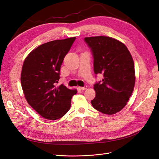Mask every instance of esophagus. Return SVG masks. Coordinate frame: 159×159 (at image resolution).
Here are the masks:
<instances>
[{
  "mask_svg": "<svg viewBox=\"0 0 159 159\" xmlns=\"http://www.w3.org/2000/svg\"><path fill=\"white\" fill-rule=\"evenodd\" d=\"M88 88V86L87 85H84V87H78V89L80 90H85Z\"/></svg>",
  "mask_w": 159,
  "mask_h": 159,
  "instance_id": "obj_1",
  "label": "esophagus"
}]
</instances>
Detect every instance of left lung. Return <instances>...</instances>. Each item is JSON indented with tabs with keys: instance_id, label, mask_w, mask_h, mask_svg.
I'll return each instance as SVG.
<instances>
[{
	"instance_id": "8db88e82",
	"label": "left lung",
	"mask_w": 159,
	"mask_h": 159,
	"mask_svg": "<svg viewBox=\"0 0 159 159\" xmlns=\"http://www.w3.org/2000/svg\"><path fill=\"white\" fill-rule=\"evenodd\" d=\"M93 57L95 74L103 75L94 84L95 97L91 105L101 113L113 115L125 106L135 82L133 57L126 46L113 38H84Z\"/></svg>"
}]
</instances>
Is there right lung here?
<instances>
[{
    "instance_id": "add662e5",
    "label": "right lung",
    "mask_w": 159,
    "mask_h": 159,
    "mask_svg": "<svg viewBox=\"0 0 159 159\" xmlns=\"http://www.w3.org/2000/svg\"><path fill=\"white\" fill-rule=\"evenodd\" d=\"M75 37L46 42L32 50L26 57L21 72V85L25 98L42 117L56 120L63 117L71 107L76 89L63 84L56 87L60 68Z\"/></svg>"
}]
</instances>
